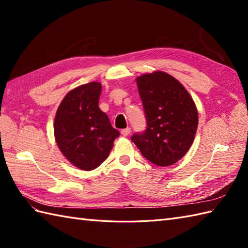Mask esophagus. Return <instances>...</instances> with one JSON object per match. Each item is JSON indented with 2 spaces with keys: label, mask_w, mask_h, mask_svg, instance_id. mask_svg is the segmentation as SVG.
I'll return each instance as SVG.
<instances>
[{
  "label": "esophagus",
  "mask_w": 248,
  "mask_h": 248,
  "mask_svg": "<svg viewBox=\"0 0 248 248\" xmlns=\"http://www.w3.org/2000/svg\"><path fill=\"white\" fill-rule=\"evenodd\" d=\"M131 132V129L130 128H125L124 130H121V135L123 136H128Z\"/></svg>",
  "instance_id": "obj_1"
}]
</instances>
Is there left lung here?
Masks as SVG:
<instances>
[{"label":"left lung","mask_w":248,"mask_h":248,"mask_svg":"<svg viewBox=\"0 0 248 248\" xmlns=\"http://www.w3.org/2000/svg\"><path fill=\"white\" fill-rule=\"evenodd\" d=\"M136 83L147 127L131 140L154 164H175L193 144L198 125L196 105L182 84L165 72L146 73Z\"/></svg>","instance_id":"8db88e82"}]
</instances>
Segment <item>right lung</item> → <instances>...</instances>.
Segmentation results:
<instances>
[{"label": "right lung", "mask_w": 248, "mask_h": 248, "mask_svg": "<svg viewBox=\"0 0 248 248\" xmlns=\"http://www.w3.org/2000/svg\"><path fill=\"white\" fill-rule=\"evenodd\" d=\"M101 84L92 82L66 94L55 115L54 134L66 159L83 170L103 163L113 148L119 131L99 108Z\"/></svg>", "instance_id": "obj_1"}]
</instances>
